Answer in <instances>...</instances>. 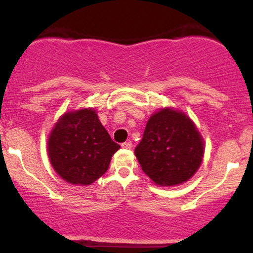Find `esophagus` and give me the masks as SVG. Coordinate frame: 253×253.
<instances>
[{
  "instance_id": "34e87169",
  "label": "esophagus",
  "mask_w": 253,
  "mask_h": 253,
  "mask_svg": "<svg viewBox=\"0 0 253 253\" xmlns=\"http://www.w3.org/2000/svg\"><path fill=\"white\" fill-rule=\"evenodd\" d=\"M122 147L126 148V150H130V148H132V143L131 141H126V143L122 144Z\"/></svg>"
}]
</instances>
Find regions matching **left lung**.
Returning a JSON list of instances; mask_svg holds the SVG:
<instances>
[{"mask_svg": "<svg viewBox=\"0 0 253 253\" xmlns=\"http://www.w3.org/2000/svg\"><path fill=\"white\" fill-rule=\"evenodd\" d=\"M205 145L190 117L174 108H161L147 121L143 139L134 148L143 171L160 186L189 181L203 162Z\"/></svg>", "mask_w": 253, "mask_h": 253, "instance_id": "left-lung-1", "label": "left lung"}]
</instances>
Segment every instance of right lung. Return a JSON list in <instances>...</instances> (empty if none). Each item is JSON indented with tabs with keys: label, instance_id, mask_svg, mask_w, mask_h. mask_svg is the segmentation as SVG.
Masks as SVG:
<instances>
[{
	"label": "right lung",
	"instance_id": "1",
	"mask_svg": "<svg viewBox=\"0 0 253 253\" xmlns=\"http://www.w3.org/2000/svg\"><path fill=\"white\" fill-rule=\"evenodd\" d=\"M94 108L65 112L51 129L47 151L54 170L75 185H89L105 174L120 150Z\"/></svg>",
	"mask_w": 253,
	"mask_h": 253
}]
</instances>
